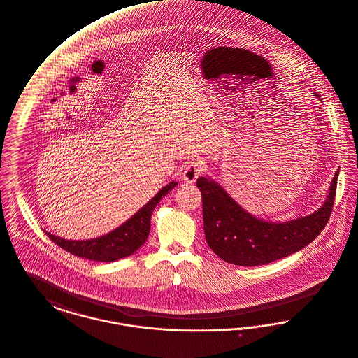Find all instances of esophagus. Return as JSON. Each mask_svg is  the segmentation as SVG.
Returning a JSON list of instances; mask_svg holds the SVG:
<instances>
[{
  "mask_svg": "<svg viewBox=\"0 0 358 358\" xmlns=\"http://www.w3.org/2000/svg\"><path fill=\"white\" fill-rule=\"evenodd\" d=\"M204 161L200 159V158H196V159H192L189 164L184 168V173H182V178L185 182L188 184H193L197 177L204 171Z\"/></svg>",
  "mask_w": 358,
  "mask_h": 358,
  "instance_id": "esophagus-1",
  "label": "esophagus"
}]
</instances>
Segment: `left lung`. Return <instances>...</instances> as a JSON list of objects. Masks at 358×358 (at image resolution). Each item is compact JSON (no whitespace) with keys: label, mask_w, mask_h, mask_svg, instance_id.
<instances>
[{"label":"left lung","mask_w":358,"mask_h":358,"mask_svg":"<svg viewBox=\"0 0 358 358\" xmlns=\"http://www.w3.org/2000/svg\"><path fill=\"white\" fill-rule=\"evenodd\" d=\"M336 181L338 171L324 203L314 213L288 222H266L243 210L210 177H200L196 185L203 199L207 243L222 259L239 266L265 265L299 252L327 224L336 200Z\"/></svg>","instance_id":"obj_1"}]
</instances>
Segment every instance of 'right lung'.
Instances as JSON below:
<instances>
[{
    "label": "right lung",
    "instance_id": "obj_1",
    "mask_svg": "<svg viewBox=\"0 0 358 358\" xmlns=\"http://www.w3.org/2000/svg\"><path fill=\"white\" fill-rule=\"evenodd\" d=\"M177 184L178 182L176 181L169 182L148 204H145L135 215H132L122 226L103 236L86 241H71L57 236L51 232L45 231V234L55 245L66 252L86 258L89 261L113 262L120 258H126L136 252L146 242L150 234L152 210H155L161 199L166 196L173 188H176Z\"/></svg>",
    "mask_w": 358,
    "mask_h": 358
}]
</instances>
